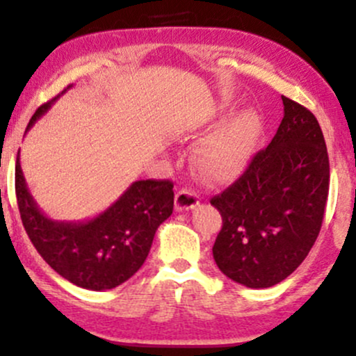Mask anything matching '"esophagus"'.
<instances>
[{"label":"esophagus","instance_id":"1","mask_svg":"<svg viewBox=\"0 0 356 356\" xmlns=\"http://www.w3.org/2000/svg\"><path fill=\"white\" fill-rule=\"evenodd\" d=\"M199 204V193L194 191L193 187H182L177 194H175V208L179 211H187L196 208Z\"/></svg>","mask_w":356,"mask_h":356}]
</instances>
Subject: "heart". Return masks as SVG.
<instances>
[{"mask_svg": "<svg viewBox=\"0 0 356 356\" xmlns=\"http://www.w3.org/2000/svg\"><path fill=\"white\" fill-rule=\"evenodd\" d=\"M261 123L257 113L238 115L197 150V165L211 177H232L247 167L257 150Z\"/></svg>", "mask_w": 356, "mask_h": 356, "instance_id": "1", "label": "heart"}]
</instances>
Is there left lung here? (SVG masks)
Segmentation results:
<instances>
[{"label":"left lung","instance_id":"obj_1","mask_svg":"<svg viewBox=\"0 0 356 356\" xmlns=\"http://www.w3.org/2000/svg\"><path fill=\"white\" fill-rule=\"evenodd\" d=\"M284 118L243 174L211 197L222 226L213 247L220 270L250 289L272 287L302 264L321 232L330 159L318 120L282 96Z\"/></svg>","mask_w":356,"mask_h":356}]
</instances>
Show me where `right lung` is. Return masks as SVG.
<instances>
[{
	"instance_id": "1",
	"label": "right lung",
	"mask_w": 356,
	"mask_h": 356,
	"mask_svg": "<svg viewBox=\"0 0 356 356\" xmlns=\"http://www.w3.org/2000/svg\"><path fill=\"white\" fill-rule=\"evenodd\" d=\"M57 97L35 111L26 130ZM172 189L169 179L136 181L95 220L57 222L44 216L33 202L18 157L15 165L19 216L30 241L58 275L89 291L118 287L142 267L155 232L174 209Z\"/></svg>"
}]
</instances>
